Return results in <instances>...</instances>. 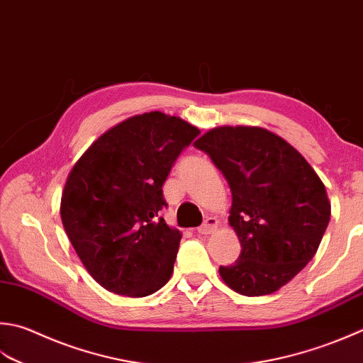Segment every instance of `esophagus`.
I'll return each mask as SVG.
<instances>
[{"instance_id": "34e87169", "label": "esophagus", "mask_w": 363, "mask_h": 363, "mask_svg": "<svg viewBox=\"0 0 363 363\" xmlns=\"http://www.w3.org/2000/svg\"><path fill=\"white\" fill-rule=\"evenodd\" d=\"M217 226H218V220L216 217H208L204 220V223L200 226V228H198V233L211 234L217 230Z\"/></svg>"}]
</instances>
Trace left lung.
<instances>
[{
    "mask_svg": "<svg viewBox=\"0 0 363 363\" xmlns=\"http://www.w3.org/2000/svg\"><path fill=\"white\" fill-rule=\"evenodd\" d=\"M195 147L209 155L231 190L228 222L239 259L218 274L242 296L285 286L315 257L330 220L323 181L286 140L255 125H222Z\"/></svg>",
    "mask_w": 363,
    "mask_h": 363,
    "instance_id": "obj_1",
    "label": "left lung"
}]
</instances>
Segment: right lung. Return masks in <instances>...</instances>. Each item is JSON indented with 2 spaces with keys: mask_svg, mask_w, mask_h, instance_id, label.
I'll list each match as a JSON object with an SVG mask.
<instances>
[{
  "mask_svg": "<svg viewBox=\"0 0 363 363\" xmlns=\"http://www.w3.org/2000/svg\"><path fill=\"white\" fill-rule=\"evenodd\" d=\"M200 130L162 111L132 116L102 133L70 169L61 220L70 244L99 285L145 297L173 274L182 234L159 211L177 155Z\"/></svg>",
  "mask_w": 363,
  "mask_h": 363,
  "instance_id": "right-lung-1",
  "label": "right lung"
}]
</instances>
